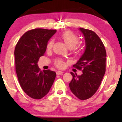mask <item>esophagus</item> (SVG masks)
I'll return each instance as SVG.
<instances>
[{
  "instance_id": "1",
  "label": "esophagus",
  "mask_w": 122,
  "mask_h": 122,
  "mask_svg": "<svg viewBox=\"0 0 122 122\" xmlns=\"http://www.w3.org/2000/svg\"><path fill=\"white\" fill-rule=\"evenodd\" d=\"M56 73H57V75H62V74L63 73V72H61V71H57V72H56Z\"/></svg>"
}]
</instances>
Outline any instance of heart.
I'll return each instance as SVG.
<instances>
[{
	"label": "heart",
	"instance_id": "b5f03b06",
	"mask_svg": "<svg viewBox=\"0 0 122 122\" xmlns=\"http://www.w3.org/2000/svg\"><path fill=\"white\" fill-rule=\"evenodd\" d=\"M60 37L64 42L66 45L70 49L76 46L79 42V38L78 36L71 31H66L63 32L60 34ZM53 46V41L51 40L47 44V50H51ZM55 65L58 68H62L64 66V63L61 60H57L55 61Z\"/></svg>",
	"mask_w": 122,
	"mask_h": 122
}]
</instances>
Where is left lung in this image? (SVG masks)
Returning a JSON list of instances; mask_svg holds the SVG:
<instances>
[{"label": "left lung", "mask_w": 122, "mask_h": 122, "mask_svg": "<svg viewBox=\"0 0 122 122\" xmlns=\"http://www.w3.org/2000/svg\"><path fill=\"white\" fill-rule=\"evenodd\" d=\"M84 36L85 50L73 66L82 71L77 76L71 73L73 79L69 84L71 91L82 100L91 97L100 86L106 72V49L102 40L93 31L80 28Z\"/></svg>", "instance_id": "obj_1"}]
</instances>
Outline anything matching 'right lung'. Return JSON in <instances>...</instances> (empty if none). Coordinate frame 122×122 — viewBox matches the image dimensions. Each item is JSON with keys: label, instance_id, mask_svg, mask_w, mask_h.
I'll use <instances>...</instances> for the list:
<instances>
[{"label": "right lung", "instance_id": "1", "mask_svg": "<svg viewBox=\"0 0 122 122\" xmlns=\"http://www.w3.org/2000/svg\"><path fill=\"white\" fill-rule=\"evenodd\" d=\"M56 30L35 29L27 31L15 48V70L21 88L30 97L40 99L46 95L55 80L56 73L41 71L38 61L46 50L48 41Z\"/></svg>", "mask_w": 122, "mask_h": 122}]
</instances>
